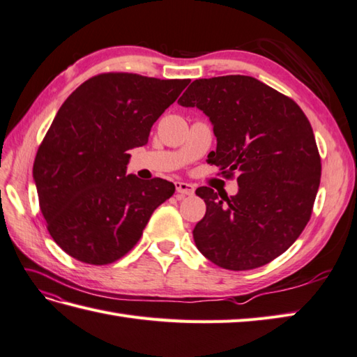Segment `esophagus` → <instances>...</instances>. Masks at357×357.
Segmentation results:
<instances>
[{"instance_id": "obj_1", "label": "esophagus", "mask_w": 357, "mask_h": 357, "mask_svg": "<svg viewBox=\"0 0 357 357\" xmlns=\"http://www.w3.org/2000/svg\"><path fill=\"white\" fill-rule=\"evenodd\" d=\"M176 189H177V192H178V197L194 195V192H195L194 186L191 183H185V181H177Z\"/></svg>"}]
</instances>
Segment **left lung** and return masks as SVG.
I'll return each instance as SVG.
<instances>
[{"mask_svg":"<svg viewBox=\"0 0 357 357\" xmlns=\"http://www.w3.org/2000/svg\"><path fill=\"white\" fill-rule=\"evenodd\" d=\"M178 104L209 117L217 149L208 160L226 177L238 176L235 195L195 191L206 203L192 231L197 249L227 271L271 263L312 215L321 157L310 122L290 98L243 75L197 79Z\"/></svg>","mask_w":357,"mask_h":357,"instance_id":"obj_1","label":"left lung"}]
</instances>
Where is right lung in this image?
Returning a JSON list of instances; mask_svg holds the SVG:
<instances>
[{
  "instance_id": "add662e5",
  "label": "right lung",
  "mask_w": 357,
  "mask_h": 357,
  "mask_svg": "<svg viewBox=\"0 0 357 357\" xmlns=\"http://www.w3.org/2000/svg\"><path fill=\"white\" fill-rule=\"evenodd\" d=\"M191 79L98 75L70 94L33 163L39 208L59 248L104 266L128 253L153 212L176 191L168 180L126 176L128 151Z\"/></svg>"
}]
</instances>
